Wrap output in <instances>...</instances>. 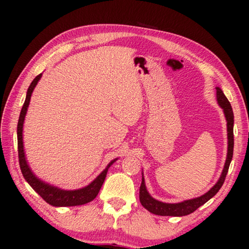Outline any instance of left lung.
Here are the masks:
<instances>
[{
  "label": "left lung",
  "mask_w": 249,
  "mask_h": 249,
  "mask_svg": "<svg viewBox=\"0 0 249 249\" xmlns=\"http://www.w3.org/2000/svg\"><path fill=\"white\" fill-rule=\"evenodd\" d=\"M216 94H217V100H218L219 106L224 109V113L227 120V130H228V154H227V160L225 162L224 170L218 179V182L216 183L208 193L204 194L203 196H201V197L183 201V202H179V203H163V202H160V201L155 200L154 198H152L149 195V193H147V190L145 188L143 176H142V182L139 189V199H140L141 204L143 205L147 211H150L151 213L160 215V216L188 215L190 213L195 212L196 210L200 208L201 205H203L205 202H208L211 198L214 197V196L218 193V190L221 188V186H223L227 177V173H228V170H229L232 156H233L234 115L228 98L225 96L224 92L221 91L219 88H216Z\"/></svg>",
  "instance_id": "1"
}]
</instances>
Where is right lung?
Listing matches in <instances>:
<instances>
[{
	"label": "right lung",
	"mask_w": 249,
	"mask_h": 249,
	"mask_svg": "<svg viewBox=\"0 0 249 249\" xmlns=\"http://www.w3.org/2000/svg\"><path fill=\"white\" fill-rule=\"evenodd\" d=\"M40 77H41V73L38 76H36L34 80L30 84L28 92H26L25 102L22 106V109H21L19 121H18V126H17L18 157H19V165H20L21 172H22L25 181L31 185V187L33 188L47 203H49L53 206H73V205L86 204L89 202V201H92L96 198L100 188L103 186L106 176H107V171L109 167L112 165L116 160L111 161L107 166V168H106L105 170L100 173L91 184L88 185L87 187L77 189V190H63L57 187L51 186V185L44 183L43 181H40L39 178H37L34 176V173L31 171V169L25 160L24 151H23V142H22V128H23L24 116L26 114V110H28V107H29L32 92H33V89L36 87V84L38 82Z\"/></svg>",
	"instance_id": "1"
}]
</instances>
